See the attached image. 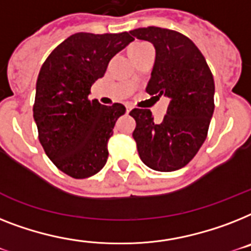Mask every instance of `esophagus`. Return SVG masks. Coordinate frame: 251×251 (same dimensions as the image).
<instances>
[{"mask_svg":"<svg viewBox=\"0 0 251 251\" xmlns=\"http://www.w3.org/2000/svg\"><path fill=\"white\" fill-rule=\"evenodd\" d=\"M131 109H132V108L130 107V105H126V112H127V113H129V112L131 111Z\"/></svg>","mask_w":251,"mask_h":251,"instance_id":"esophagus-1","label":"esophagus"}]
</instances>
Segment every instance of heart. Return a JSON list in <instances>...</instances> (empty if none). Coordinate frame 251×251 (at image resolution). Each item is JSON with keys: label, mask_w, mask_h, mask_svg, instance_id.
<instances>
[{"label": "heart", "mask_w": 251, "mask_h": 251, "mask_svg": "<svg viewBox=\"0 0 251 251\" xmlns=\"http://www.w3.org/2000/svg\"><path fill=\"white\" fill-rule=\"evenodd\" d=\"M150 49L152 48H151V45L147 44V42H132L129 48H127V54H129L130 58L134 59L135 56L143 54L144 51L150 50Z\"/></svg>", "instance_id": "heart-1"}]
</instances>
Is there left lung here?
Returning <instances> with one entry per match:
<instances>
[{
    "label": "left lung",
    "instance_id": "obj_1",
    "mask_svg": "<svg viewBox=\"0 0 251 251\" xmlns=\"http://www.w3.org/2000/svg\"><path fill=\"white\" fill-rule=\"evenodd\" d=\"M156 49L146 91L165 94L169 107L154 122L150 109L134 108L135 139L140 160L157 172H174L192 160L207 136L214 112V78L206 60L187 36L176 30L147 26L130 30Z\"/></svg>",
    "mask_w": 251,
    "mask_h": 251
}]
</instances>
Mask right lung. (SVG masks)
<instances>
[{
    "mask_svg": "<svg viewBox=\"0 0 251 251\" xmlns=\"http://www.w3.org/2000/svg\"><path fill=\"white\" fill-rule=\"evenodd\" d=\"M132 40L127 32H79L56 46L41 67L33 104L38 139L52 164L72 178H89L107 162L108 140L126 108L103 105L89 94L109 60Z\"/></svg>",
    "mask_w": 251,
    "mask_h": 251,
    "instance_id": "add662e5",
    "label": "right lung"
}]
</instances>
